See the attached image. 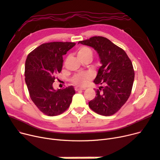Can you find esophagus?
<instances>
[{
    "label": "esophagus",
    "mask_w": 160,
    "mask_h": 160,
    "mask_svg": "<svg viewBox=\"0 0 160 160\" xmlns=\"http://www.w3.org/2000/svg\"><path fill=\"white\" fill-rule=\"evenodd\" d=\"M74 89H75L76 92H78V91H79V90H85L86 88H79V87H75Z\"/></svg>",
    "instance_id": "34e87169"
}]
</instances>
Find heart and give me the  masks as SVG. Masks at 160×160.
Masks as SVG:
<instances>
[{
    "mask_svg": "<svg viewBox=\"0 0 160 160\" xmlns=\"http://www.w3.org/2000/svg\"><path fill=\"white\" fill-rule=\"evenodd\" d=\"M77 55L78 58L82 59L87 58H91L93 57V51L91 48L87 46H81L80 47L78 51ZM91 79V75L87 72H82L78 73L75 74L71 81L74 85L79 86H84L87 84V83L89 80Z\"/></svg>",
    "mask_w": 160,
    "mask_h": 160,
    "instance_id": "heart-1",
    "label": "heart"
}]
</instances>
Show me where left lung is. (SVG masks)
Here are the masks:
<instances>
[{
	"label": "left lung",
	"mask_w": 160,
	"mask_h": 160,
	"mask_svg": "<svg viewBox=\"0 0 160 160\" xmlns=\"http://www.w3.org/2000/svg\"><path fill=\"white\" fill-rule=\"evenodd\" d=\"M79 43L96 50L102 64L93 81L102 86L96 90L89 107L100 115H113L130 96L135 78L131 61L123 50L107 38L93 37Z\"/></svg>",
	"instance_id": "obj_1"
}]
</instances>
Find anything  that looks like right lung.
<instances>
[{
    "mask_svg": "<svg viewBox=\"0 0 160 160\" xmlns=\"http://www.w3.org/2000/svg\"><path fill=\"white\" fill-rule=\"evenodd\" d=\"M74 42H53L41 44L27 58L25 83L34 105L44 114L58 116L69 107L75 90L72 86L55 90V75L61 71L63 55L75 46Z\"/></svg>",
    "mask_w": 160,
    "mask_h": 160,
    "instance_id": "add662e5",
    "label": "right lung"
}]
</instances>
